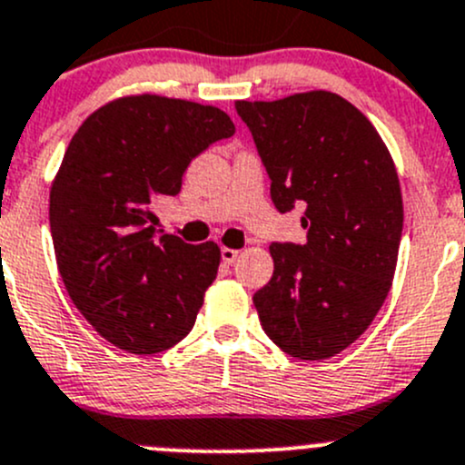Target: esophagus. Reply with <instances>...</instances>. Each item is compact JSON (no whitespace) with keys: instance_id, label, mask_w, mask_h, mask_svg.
I'll return each instance as SVG.
<instances>
[{"instance_id":"obj_1","label":"esophagus","mask_w":465,"mask_h":465,"mask_svg":"<svg viewBox=\"0 0 465 465\" xmlns=\"http://www.w3.org/2000/svg\"><path fill=\"white\" fill-rule=\"evenodd\" d=\"M238 254H241V252H238V250H229V247H223V250H220V256H223L224 265H232V262L238 259Z\"/></svg>"}]
</instances>
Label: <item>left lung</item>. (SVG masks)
Here are the masks:
<instances>
[{"label":"left lung","mask_w":465,"mask_h":465,"mask_svg":"<svg viewBox=\"0 0 465 465\" xmlns=\"http://www.w3.org/2000/svg\"><path fill=\"white\" fill-rule=\"evenodd\" d=\"M279 213L306 206V242H272L274 274L254 294L262 331L288 355L326 360L382 308L396 272L402 195L387 145L346 98L306 92L238 101Z\"/></svg>","instance_id":"left-lung-1"}]
</instances>
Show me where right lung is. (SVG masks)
Listing matches in <instances>:
<instances>
[{
  "label": "right lung",
  "mask_w": 465,
  "mask_h": 465,
  "mask_svg": "<svg viewBox=\"0 0 465 465\" xmlns=\"http://www.w3.org/2000/svg\"><path fill=\"white\" fill-rule=\"evenodd\" d=\"M233 133L218 107L142 94L103 105L69 142L49 195L55 261L110 344L153 355L193 328L220 247L157 238L150 206L180 193L189 163Z\"/></svg>",
  "instance_id": "right-lung-1"
}]
</instances>
